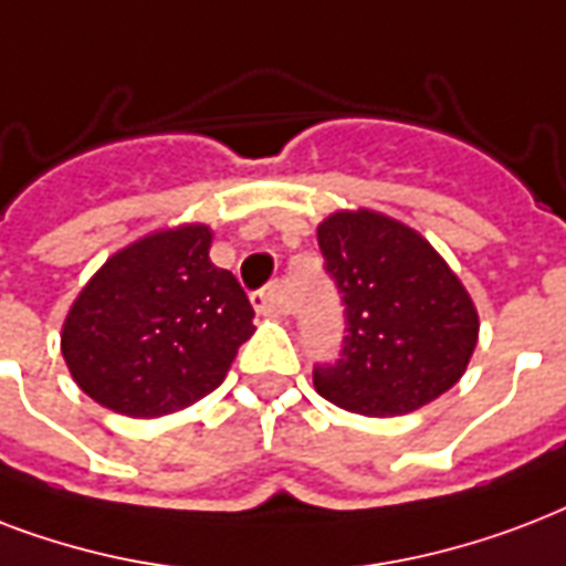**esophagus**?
I'll return each instance as SVG.
<instances>
[{
  "label": "esophagus",
  "instance_id": "esophagus-1",
  "mask_svg": "<svg viewBox=\"0 0 566 566\" xmlns=\"http://www.w3.org/2000/svg\"><path fill=\"white\" fill-rule=\"evenodd\" d=\"M251 304L256 313L269 315V318H283V315H286V304H283V297H280L277 283H271V286L253 292Z\"/></svg>",
  "mask_w": 566,
  "mask_h": 566
}]
</instances>
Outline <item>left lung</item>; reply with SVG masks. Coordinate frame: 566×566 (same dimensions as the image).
<instances>
[{
    "label": "left lung",
    "instance_id": "obj_1",
    "mask_svg": "<svg viewBox=\"0 0 566 566\" xmlns=\"http://www.w3.org/2000/svg\"><path fill=\"white\" fill-rule=\"evenodd\" d=\"M324 271L345 304L339 360L315 392L360 416H405L451 389L479 343V313L431 242L389 214L357 209L318 223Z\"/></svg>",
    "mask_w": 566,
    "mask_h": 566
}]
</instances>
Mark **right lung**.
<instances>
[{"label":"right lung","mask_w":566,"mask_h":566,"mask_svg":"<svg viewBox=\"0 0 566 566\" xmlns=\"http://www.w3.org/2000/svg\"><path fill=\"white\" fill-rule=\"evenodd\" d=\"M209 248L206 223L159 230L108 256L78 292L61 354L96 405L153 419L221 387L253 336V306Z\"/></svg>","instance_id":"add662e5"}]
</instances>
